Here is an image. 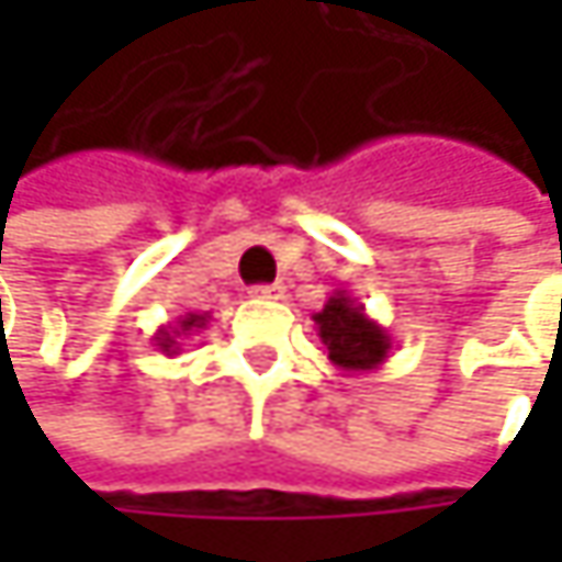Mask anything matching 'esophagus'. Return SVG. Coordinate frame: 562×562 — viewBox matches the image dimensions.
<instances>
[{"label":"esophagus","instance_id":"1","mask_svg":"<svg viewBox=\"0 0 562 562\" xmlns=\"http://www.w3.org/2000/svg\"><path fill=\"white\" fill-rule=\"evenodd\" d=\"M282 292H285V289H282L280 282H273V285H254V289H250L254 299H282Z\"/></svg>","mask_w":562,"mask_h":562}]
</instances>
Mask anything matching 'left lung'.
<instances>
[{
  "mask_svg": "<svg viewBox=\"0 0 562 562\" xmlns=\"http://www.w3.org/2000/svg\"><path fill=\"white\" fill-rule=\"evenodd\" d=\"M312 322L341 378L371 374L391 358L393 338L387 328L374 322L345 285L335 289L318 312H312Z\"/></svg>",
  "mask_w": 562,
  "mask_h": 562,
  "instance_id": "8db88e82",
  "label": "left lung"
}]
</instances>
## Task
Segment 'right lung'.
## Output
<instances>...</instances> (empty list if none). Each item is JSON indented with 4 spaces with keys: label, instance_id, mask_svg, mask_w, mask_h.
I'll return each instance as SVG.
<instances>
[{
    "label": "right lung",
    "instance_id": "add662e5",
    "mask_svg": "<svg viewBox=\"0 0 562 562\" xmlns=\"http://www.w3.org/2000/svg\"><path fill=\"white\" fill-rule=\"evenodd\" d=\"M207 322H211V312H184V315H178V322L162 325V328L153 335V345H156L162 355L175 358V355L181 351V338L198 335Z\"/></svg>",
    "mask_w": 562,
    "mask_h": 562
}]
</instances>
